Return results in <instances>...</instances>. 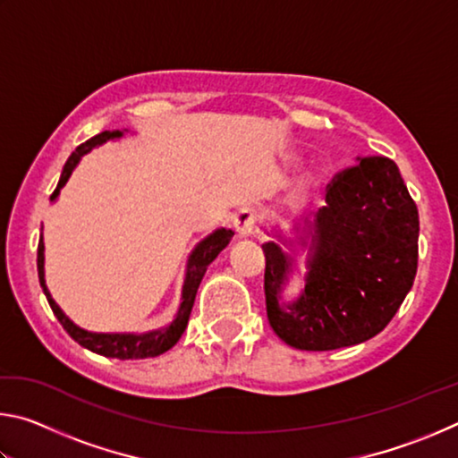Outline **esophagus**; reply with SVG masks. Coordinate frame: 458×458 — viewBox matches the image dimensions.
Masks as SVG:
<instances>
[{
    "mask_svg": "<svg viewBox=\"0 0 458 458\" xmlns=\"http://www.w3.org/2000/svg\"><path fill=\"white\" fill-rule=\"evenodd\" d=\"M257 220H259V214L254 208H242V210H238L234 216V228L238 232L240 238H248L254 234V230H257Z\"/></svg>",
    "mask_w": 458,
    "mask_h": 458,
    "instance_id": "obj_1",
    "label": "esophagus"
}]
</instances>
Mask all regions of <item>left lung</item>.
<instances>
[{
  "mask_svg": "<svg viewBox=\"0 0 458 458\" xmlns=\"http://www.w3.org/2000/svg\"><path fill=\"white\" fill-rule=\"evenodd\" d=\"M273 236L262 244L267 317L294 350L363 344L392 321L412 289L418 210L398 165L387 157H358L333 177L319 212L293 224V238L281 230ZM299 251L308 252L306 286L284 300Z\"/></svg>",
  "mask_w": 458,
  "mask_h": 458,
  "instance_id": "left-lung-1",
  "label": "left lung"
}]
</instances>
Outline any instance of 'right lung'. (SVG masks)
<instances>
[{
	"instance_id": "1",
	"label": "right lung",
	"mask_w": 458,
	"mask_h": 458,
	"mask_svg": "<svg viewBox=\"0 0 458 458\" xmlns=\"http://www.w3.org/2000/svg\"><path fill=\"white\" fill-rule=\"evenodd\" d=\"M123 135H125V131H119V129L117 131H103V133H98L97 137L89 139L87 143L76 147V151L71 155V157H68V161L64 164V169H62L60 182L56 185V190H54V193L50 196V201L58 199L60 190L64 188L68 180H71L72 172L76 169V165L81 164V159L84 157V155L90 153L95 147L111 141V139H121ZM232 236H234V232L232 230L218 228L193 246V250L188 257V265H185L182 299H180V307H177L174 321L165 325V327L145 331V333H98V331H89V329L79 327V325H76L71 317L62 311L56 301L52 299L48 286H46L44 238L42 236H40V242H38V276H40L42 291L46 294V299H48L54 315H56V319L62 323V327L66 329L68 335H71L76 344H81L82 347H87V350L95 352L98 355H105V358H117V360L157 358V355L165 353L167 350H172V347L183 335L185 327H188L190 313H191L193 301H196V293H198L201 278H204L208 267L212 265V260L230 244Z\"/></svg>"
}]
</instances>
